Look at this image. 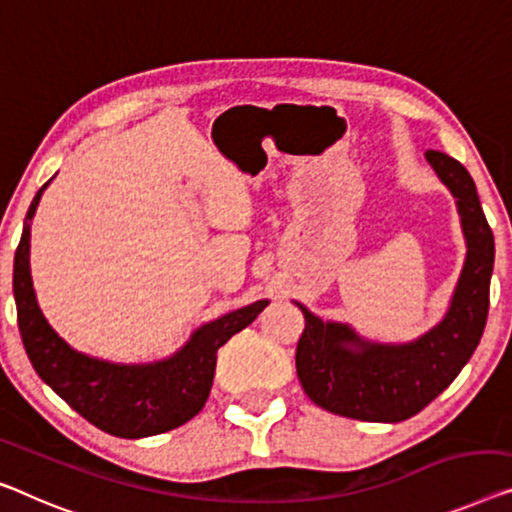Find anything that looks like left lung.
Returning <instances> with one entry per match:
<instances>
[{"mask_svg":"<svg viewBox=\"0 0 512 512\" xmlns=\"http://www.w3.org/2000/svg\"><path fill=\"white\" fill-rule=\"evenodd\" d=\"M451 190L467 241L460 278L444 317L409 342L363 338L349 324L317 317L303 303L305 329L296 347V375L308 398L331 414L372 423L416 416L460 375L476 352L490 308L494 236L467 167L441 151H425Z\"/></svg>","mask_w":512,"mask_h":512,"instance_id":"obj_1","label":"left lung"}]
</instances>
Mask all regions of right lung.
Masks as SVG:
<instances>
[{
  "label": "right lung",
  "instance_id": "1",
  "mask_svg": "<svg viewBox=\"0 0 512 512\" xmlns=\"http://www.w3.org/2000/svg\"><path fill=\"white\" fill-rule=\"evenodd\" d=\"M50 181L38 190L27 211L20 246L13 259L18 326L36 375L80 416L114 437H154L188 423L200 414L209 398L218 349L234 333L253 324L259 312L269 305V299L243 305L202 324L190 333L186 345L160 361L112 363L78 352L64 338H59L38 308L32 269H29L32 218Z\"/></svg>",
  "mask_w": 512,
  "mask_h": 512
}]
</instances>
